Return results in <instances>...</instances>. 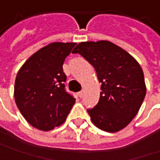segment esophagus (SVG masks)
Returning a JSON list of instances; mask_svg holds the SVG:
<instances>
[{
	"label": "esophagus",
	"mask_w": 160,
	"mask_h": 160,
	"mask_svg": "<svg viewBox=\"0 0 160 160\" xmlns=\"http://www.w3.org/2000/svg\"><path fill=\"white\" fill-rule=\"evenodd\" d=\"M77 95H78V97H80V98H81V97H83V96H84V91H80V92H78V94H77Z\"/></svg>",
	"instance_id": "esophagus-1"
}]
</instances>
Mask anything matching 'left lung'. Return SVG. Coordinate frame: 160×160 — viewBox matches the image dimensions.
Here are the masks:
<instances>
[{
	"label": "left lung",
	"instance_id": "left-lung-1",
	"mask_svg": "<svg viewBox=\"0 0 160 160\" xmlns=\"http://www.w3.org/2000/svg\"><path fill=\"white\" fill-rule=\"evenodd\" d=\"M72 52L80 53L94 66L101 83L97 105L87 109L93 124L111 133L126 128L138 114L147 92L139 63L108 41L83 42Z\"/></svg>",
	"mask_w": 160,
	"mask_h": 160
}]
</instances>
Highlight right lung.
<instances>
[{
    "mask_svg": "<svg viewBox=\"0 0 160 160\" xmlns=\"http://www.w3.org/2000/svg\"><path fill=\"white\" fill-rule=\"evenodd\" d=\"M75 42H52L34 52L20 68L14 85L17 108L30 125L49 131L65 121L75 98L64 89L65 58Z\"/></svg>",
    "mask_w": 160,
    "mask_h": 160,
    "instance_id": "right-lung-1",
    "label": "right lung"
}]
</instances>
